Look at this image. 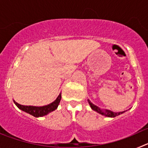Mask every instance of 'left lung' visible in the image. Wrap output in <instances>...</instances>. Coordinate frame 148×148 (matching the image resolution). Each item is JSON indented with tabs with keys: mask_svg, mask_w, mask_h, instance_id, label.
Returning a JSON list of instances; mask_svg holds the SVG:
<instances>
[{
	"mask_svg": "<svg viewBox=\"0 0 148 148\" xmlns=\"http://www.w3.org/2000/svg\"><path fill=\"white\" fill-rule=\"evenodd\" d=\"M87 101H88L89 104H90V108H92V110L96 111V112H97V113H99V114L106 116V117H111V118H114V117H116V116H119V115L121 114V113H124L125 112V111H123V112H119V113H115V112L109 110L101 109L100 108H99V107H97L96 105H95V104H92V103L91 102L90 100H89V99Z\"/></svg>",
	"mask_w": 148,
	"mask_h": 148,
	"instance_id": "obj_1",
	"label": "left lung"
}]
</instances>
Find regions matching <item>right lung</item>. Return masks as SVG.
Here are the masks:
<instances>
[{
	"mask_svg": "<svg viewBox=\"0 0 148 148\" xmlns=\"http://www.w3.org/2000/svg\"><path fill=\"white\" fill-rule=\"evenodd\" d=\"M61 99V92L58 95L57 99H56L53 102L50 103V104H47V105L41 106V107L21 105V104L17 103L15 100H13V101H14L15 105H16L19 109L21 110L22 111H24L26 113L32 115V116H35V117H42V116H46V115H47L48 113H51V112H53L55 110L57 109Z\"/></svg>",
	"mask_w": 148,
	"mask_h": 148,
	"instance_id": "obj_1",
	"label": "right lung"
}]
</instances>
